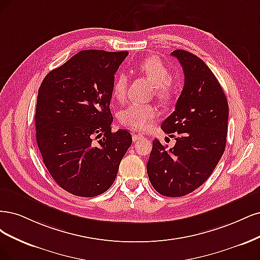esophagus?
Here are the masks:
<instances>
[{
    "instance_id": "34e87169",
    "label": "esophagus",
    "mask_w": 260,
    "mask_h": 260,
    "mask_svg": "<svg viewBox=\"0 0 260 260\" xmlns=\"http://www.w3.org/2000/svg\"><path fill=\"white\" fill-rule=\"evenodd\" d=\"M144 138H145L144 135H141V134H134V135H133V140L134 141L141 140V139H144Z\"/></svg>"
}]
</instances>
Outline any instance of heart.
I'll return each instance as SVG.
<instances>
[{"label":"heart","instance_id":"heart-1","mask_svg":"<svg viewBox=\"0 0 260 260\" xmlns=\"http://www.w3.org/2000/svg\"><path fill=\"white\" fill-rule=\"evenodd\" d=\"M137 69L154 84L155 94L164 99H172L178 90V84L170 74L167 66L156 56H150L137 63ZM128 80L124 73L116 75L112 85V96L122 103L126 98ZM157 115V109L153 105L132 103L123 108L119 113L120 122L133 129L144 131Z\"/></svg>","mask_w":260,"mask_h":260}]
</instances>
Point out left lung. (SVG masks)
Here are the masks:
<instances>
[{
  "mask_svg": "<svg viewBox=\"0 0 260 260\" xmlns=\"http://www.w3.org/2000/svg\"><path fill=\"white\" fill-rule=\"evenodd\" d=\"M172 56L182 67L185 84L161 128L176 144L169 149L155 138L147 173L158 193L178 198L202 186L218 164L227 140L229 106L219 82L202 59L183 49H176Z\"/></svg>",
  "mask_w": 260,
  "mask_h": 260,
  "instance_id": "left-lung-1",
  "label": "left lung"
}]
</instances>
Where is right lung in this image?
Instances as JSON below:
<instances>
[{
	"label": "right lung",
	"instance_id": "1",
	"mask_svg": "<svg viewBox=\"0 0 260 260\" xmlns=\"http://www.w3.org/2000/svg\"><path fill=\"white\" fill-rule=\"evenodd\" d=\"M127 52L87 49L48 72L39 88L37 142L47 171L69 193H104L132 145L125 129L111 131L114 74Z\"/></svg>",
	"mask_w": 260,
	"mask_h": 260
}]
</instances>
